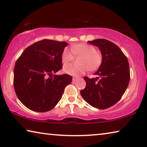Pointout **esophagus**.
Here are the masks:
<instances>
[{"label": "esophagus", "mask_w": 147, "mask_h": 147, "mask_svg": "<svg viewBox=\"0 0 147 147\" xmlns=\"http://www.w3.org/2000/svg\"><path fill=\"white\" fill-rule=\"evenodd\" d=\"M76 80H77V78H73V82H76Z\"/></svg>", "instance_id": "34e87169"}]
</instances>
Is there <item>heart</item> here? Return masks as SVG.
<instances>
[{"instance_id": "heart-1", "label": "heart", "mask_w": 147, "mask_h": 147, "mask_svg": "<svg viewBox=\"0 0 147 147\" xmlns=\"http://www.w3.org/2000/svg\"><path fill=\"white\" fill-rule=\"evenodd\" d=\"M71 50L65 48L61 53V58L63 63L66 64L73 59L74 55H82L79 58L78 62L80 64H68L63 67V72L73 76H79L88 71L98 69L103 62L101 53L95 51V48L90 44L79 43L73 44Z\"/></svg>"}]
</instances>
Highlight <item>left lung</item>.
I'll list each match as a JSON object with an SVG mask.
<instances>
[{
	"label": "left lung",
	"instance_id": "8db88e82",
	"mask_svg": "<svg viewBox=\"0 0 147 147\" xmlns=\"http://www.w3.org/2000/svg\"><path fill=\"white\" fill-rule=\"evenodd\" d=\"M88 43L98 47L103 62L94 74L97 78H84L86 85L80 94L91 106L105 109L119 101L126 90L130 79L129 63L119 47L111 41L96 39Z\"/></svg>",
	"mask_w": 147,
	"mask_h": 147
}]
</instances>
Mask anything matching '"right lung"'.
Here are the masks:
<instances>
[{
  "mask_svg": "<svg viewBox=\"0 0 147 147\" xmlns=\"http://www.w3.org/2000/svg\"><path fill=\"white\" fill-rule=\"evenodd\" d=\"M67 45L66 42L44 39L27 47L18 59L13 86L18 99L30 110H52L71 82L69 74L53 76L62 69L61 55Z\"/></svg>",
  "mask_w": 147,
  "mask_h": 147,
  "instance_id": "1",
  "label": "right lung"
}]
</instances>
